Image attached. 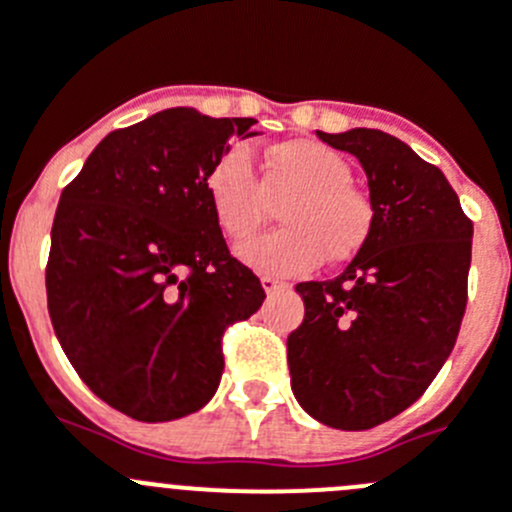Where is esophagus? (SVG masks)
Instances as JSON below:
<instances>
[{
	"label": "esophagus",
	"mask_w": 512,
	"mask_h": 512,
	"mask_svg": "<svg viewBox=\"0 0 512 512\" xmlns=\"http://www.w3.org/2000/svg\"><path fill=\"white\" fill-rule=\"evenodd\" d=\"M261 287H264L266 294H274V292H279V289L287 287V284L279 279H274V276H261Z\"/></svg>",
	"instance_id": "34e87169"
}]
</instances>
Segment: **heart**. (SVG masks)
<instances>
[{
    "label": "heart",
    "mask_w": 512,
    "mask_h": 512,
    "mask_svg": "<svg viewBox=\"0 0 512 512\" xmlns=\"http://www.w3.org/2000/svg\"><path fill=\"white\" fill-rule=\"evenodd\" d=\"M353 182L340 152L312 139H289L264 154V175L253 172L243 147H233L210 167L208 198L223 233L233 241L266 223L271 203H281L287 228L238 246V259L271 276H294L322 261L353 259L373 231V205Z\"/></svg>",
    "instance_id": "obj_1"
}]
</instances>
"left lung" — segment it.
Wrapping results in <instances>:
<instances>
[{"mask_svg": "<svg viewBox=\"0 0 512 512\" xmlns=\"http://www.w3.org/2000/svg\"><path fill=\"white\" fill-rule=\"evenodd\" d=\"M317 137L368 177L373 231L348 269L302 281L287 340L292 391L312 419L363 431L406 411L452 353L467 307L472 220L444 172L378 129Z\"/></svg>", "mask_w": 512, "mask_h": 512, "instance_id": "1", "label": "left lung"}]
</instances>
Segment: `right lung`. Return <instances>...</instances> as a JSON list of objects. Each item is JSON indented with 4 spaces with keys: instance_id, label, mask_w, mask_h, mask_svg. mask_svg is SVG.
Wrapping results in <instances>:
<instances>
[{
    "instance_id": "obj_1",
    "label": "right lung",
    "mask_w": 512,
    "mask_h": 512,
    "mask_svg": "<svg viewBox=\"0 0 512 512\" xmlns=\"http://www.w3.org/2000/svg\"><path fill=\"white\" fill-rule=\"evenodd\" d=\"M253 124L164 109L103 137L60 195L45 271L53 330L83 383L131 419L203 409L223 375L225 327L264 304L205 187Z\"/></svg>"
}]
</instances>
